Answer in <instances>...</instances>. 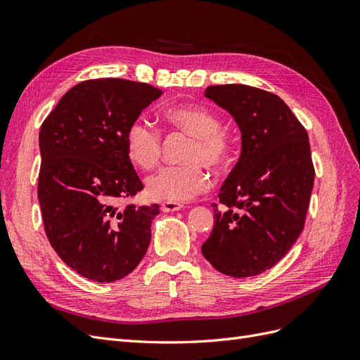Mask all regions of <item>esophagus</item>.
<instances>
[{"instance_id": "1", "label": "esophagus", "mask_w": 360, "mask_h": 360, "mask_svg": "<svg viewBox=\"0 0 360 360\" xmlns=\"http://www.w3.org/2000/svg\"><path fill=\"white\" fill-rule=\"evenodd\" d=\"M180 209H183V204H180V202L165 201V202H162V205H160V210L165 212V213H168V212H177Z\"/></svg>"}]
</instances>
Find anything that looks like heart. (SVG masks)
<instances>
[{
  "mask_svg": "<svg viewBox=\"0 0 360 360\" xmlns=\"http://www.w3.org/2000/svg\"><path fill=\"white\" fill-rule=\"evenodd\" d=\"M165 122L179 132L192 138L183 153L184 165L167 167L150 176L146 189L158 201L183 202L209 188V176L202 165L212 169L224 168L231 159L233 144L222 132V118L205 106H171L163 112ZM126 155L135 167L151 169L162 153V132L146 118L129 124Z\"/></svg>",
  "mask_w": 360,
  "mask_h": 360,
  "instance_id": "heart-1",
  "label": "heart"
}]
</instances>
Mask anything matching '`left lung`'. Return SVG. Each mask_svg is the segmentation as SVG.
<instances>
[{"label":"left lung","mask_w":360,"mask_h":360,"mask_svg":"<svg viewBox=\"0 0 360 360\" xmlns=\"http://www.w3.org/2000/svg\"><path fill=\"white\" fill-rule=\"evenodd\" d=\"M205 96L230 112L242 155L214 207L201 250L221 274L248 278L274 267L297 240L314 186L307 129L279 96L243 84L210 85Z\"/></svg>","instance_id":"1"}]
</instances>
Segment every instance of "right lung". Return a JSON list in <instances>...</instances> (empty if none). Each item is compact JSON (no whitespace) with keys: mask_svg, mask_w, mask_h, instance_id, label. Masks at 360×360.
<instances>
[{"mask_svg":"<svg viewBox=\"0 0 360 360\" xmlns=\"http://www.w3.org/2000/svg\"><path fill=\"white\" fill-rule=\"evenodd\" d=\"M162 93L144 82L89 79L72 86L40 127L37 197L45 233L64 263L86 279H122L147 252L159 205L115 204L144 189L124 135Z\"/></svg>","mask_w":360,"mask_h":360,"instance_id":"right-lung-1","label":"right lung"}]
</instances>
